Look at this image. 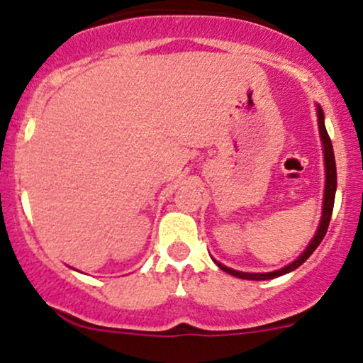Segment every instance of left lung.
I'll use <instances>...</instances> for the list:
<instances>
[{
	"mask_svg": "<svg viewBox=\"0 0 363 363\" xmlns=\"http://www.w3.org/2000/svg\"><path fill=\"white\" fill-rule=\"evenodd\" d=\"M315 111H318V124H319V136L320 141H323V153H324V170H326V182H324V198H323V215H320L318 230H315L314 237L311 239V242L307 244V247L303 249V252L297 257L295 261H291L290 264L283 266V268L277 269V272H269V273H245V272H237V269L228 268V266L222 264L216 259L215 264L218 266L220 269L225 273L232 274L235 278H242V280H272V278L281 277V274H286L294 269H297L298 266L303 264L312 252L318 249V245L320 244V240L324 239L328 232V225L329 220H331V213H333V206H335V194H336V162H335V152H333V145L331 140H329V135L326 131V126H324V112L320 109L319 104H315Z\"/></svg>",
	"mask_w": 363,
	"mask_h": 363,
	"instance_id": "left-lung-1",
	"label": "left lung"
}]
</instances>
